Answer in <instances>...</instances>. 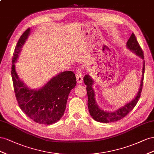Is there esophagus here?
<instances>
[{
  "mask_svg": "<svg viewBox=\"0 0 154 154\" xmlns=\"http://www.w3.org/2000/svg\"><path fill=\"white\" fill-rule=\"evenodd\" d=\"M76 77H77V82L78 84H81L83 81L82 74L80 71H77L76 72Z\"/></svg>",
  "mask_w": 154,
  "mask_h": 154,
  "instance_id": "obj_1",
  "label": "esophagus"
}]
</instances>
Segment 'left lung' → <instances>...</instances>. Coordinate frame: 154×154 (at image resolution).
I'll return each mask as SVG.
<instances>
[{"mask_svg":"<svg viewBox=\"0 0 154 154\" xmlns=\"http://www.w3.org/2000/svg\"><path fill=\"white\" fill-rule=\"evenodd\" d=\"M126 48L131 52H133L134 54L139 56L140 58L144 59L143 51L140 48L134 33L131 34L128 41H127ZM143 64L142 77L137 95L130 102L126 103L125 104V106H121V108L116 109V111L113 112L104 111L98 106L95 100V91L93 88L94 81L90 75H86L83 80H84L85 84L87 86L86 90L88 94V107L90 116L95 121L99 122H103V123H109V122H115L122 119L126 115H128L131 110H132L138 102L143 88L144 68H144L145 66H144V60Z\"/></svg>","mask_w":154,"mask_h":154,"instance_id":"1","label":"left lung"}]
</instances>
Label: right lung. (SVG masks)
Here are the masks:
<instances>
[{"label": "right lung", "instance_id": "right-lung-1", "mask_svg": "<svg viewBox=\"0 0 154 154\" xmlns=\"http://www.w3.org/2000/svg\"><path fill=\"white\" fill-rule=\"evenodd\" d=\"M30 32L29 28L22 35L13 56L11 76L14 91L19 106L26 115L37 123L50 125L64 115L68 95L76 86V77L73 72H63L40 88L32 89L26 85L16 72L15 63Z\"/></svg>", "mask_w": 154, "mask_h": 154}]
</instances>
